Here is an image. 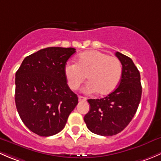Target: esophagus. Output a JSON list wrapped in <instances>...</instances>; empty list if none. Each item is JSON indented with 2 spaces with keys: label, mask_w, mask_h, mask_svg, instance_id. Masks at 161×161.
I'll return each instance as SVG.
<instances>
[{
  "label": "esophagus",
  "mask_w": 161,
  "mask_h": 161,
  "mask_svg": "<svg viewBox=\"0 0 161 161\" xmlns=\"http://www.w3.org/2000/svg\"><path fill=\"white\" fill-rule=\"evenodd\" d=\"M78 100H79V102H86L87 98H86V97H82V96H79Z\"/></svg>",
  "instance_id": "obj_1"
}]
</instances>
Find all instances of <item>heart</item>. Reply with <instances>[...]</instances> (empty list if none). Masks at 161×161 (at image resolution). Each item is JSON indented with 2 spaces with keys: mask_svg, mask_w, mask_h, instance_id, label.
I'll use <instances>...</instances> for the list:
<instances>
[{
  "mask_svg": "<svg viewBox=\"0 0 161 161\" xmlns=\"http://www.w3.org/2000/svg\"><path fill=\"white\" fill-rule=\"evenodd\" d=\"M64 73L72 90H77L87 77L89 82L86 84L84 92L106 95L114 92L119 85L122 67L120 60L115 56L91 50L80 53L76 64H67Z\"/></svg>",
  "mask_w": 161,
  "mask_h": 161,
  "instance_id": "obj_1",
  "label": "heart"
}]
</instances>
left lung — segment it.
<instances>
[{
	"label": "left lung",
	"instance_id": "8db88e82",
	"mask_svg": "<svg viewBox=\"0 0 161 161\" xmlns=\"http://www.w3.org/2000/svg\"><path fill=\"white\" fill-rule=\"evenodd\" d=\"M115 56L122 66L119 85L101 99H88L91 108L84 115L87 129L97 135L112 136L122 131L136 112L142 95L140 74L129 56L119 52Z\"/></svg>",
	"mask_w": 161,
	"mask_h": 161
}]
</instances>
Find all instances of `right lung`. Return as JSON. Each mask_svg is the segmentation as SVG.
<instances>
[{"label":"right lung","mask_w":161,"mask_h":161,"mask_svg":"<svg viewBox=\"0 0 161 161\" xmlns=\"http://www.w3.org/2000/svg\"><path fill=\"white\" fill-rule=\"evenodd\" d=\"M76 49L48 47L26 56L15 74V105L23 123L41 136L65 127L78 97L69 89L64 67Z\"/></svg>","instance_id":"right-lung-1"}]
</instances>
